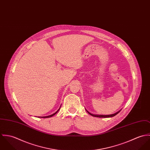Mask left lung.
Returning <instances> with one entry per match:
<instances>
[{"instance_id":"left-lung-1","label":"left lung","mask_w":150,"mask_h":150,"mask_svg":"<svg viewBox=\"0 0 150 150\" xmlns=\"http://www.w3.org/2000/svg\"><path fill=\"white\" fill-rule=\"evenodd\" d=\"M121 110H119V111H118L116 113H114V114H112V115H94V114H93V113H91L90 112H89L86 109V110L88 112V114H90V115H91L92 116L94 117H101V118H108V117H112L115 116H116V115H117L120 111H121Z\"/></svg>"}]
</instances>
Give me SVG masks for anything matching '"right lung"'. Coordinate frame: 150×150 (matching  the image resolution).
Wrapping results in <instances>:
<instances>
[{"mask_svg": "<svg viewBox=\"0 0 150 150\" xmlns=\"http://www.w3.org/2000/svg\"><path fill=\"white\" fill-rule=\"evenodd\" d=\"M60 107H61V106H60ZM60 107L59 108V109L54 113H53V114H52V115H50V116H44V117H41V118H48V117H52L53 116H54V115H56L58 112H59V110H60Z\"/></svg>", "mask_w": 150, "mask_h": 150, "instance_id": "obj_1", "label": "right lung"}]
</instances>
